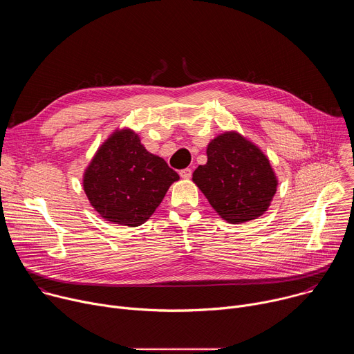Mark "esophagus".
<instances>
[{"instance_id":"34e87169","label":"esophagus","mask_w":354,"mask_h":354,"mask_svg":"<svg viewBox=\"0 0 354 354\" xmlns=\"http://www.w3.org/2000/svg\"><path fill=\"white\" fill-rule=\"evenodd\" d=\"M179 175H180L182 179H190L192 178V169L190 168H185V169H182L179 172Z\"/></svg>"}]
</instances>
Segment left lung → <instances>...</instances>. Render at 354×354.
<instances>
[{
	"label": "left lung",
	"mask_w": 354,
	"mask_h": 354,
	"mask_svg": "<svg viewBox=\"0 0 354 354\" xmlns=\"http://www.w3.org/2000/svg\"><path fill=\"white\" fill-rule=\"evenodd\" d=\"M207 162L193 172L216 213L231 224L259 218L277 190V176L263 151L239 134L224 131L207 145Z\"/></svg>",
	"instance_id": "obj_1"
}]
</instances>
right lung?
<instances>
[{
	"label": "right lung",
	"instance_id": "right-lung-1",
	"mask_svg": "<svg viewBox=\"0 0 354 354\" xmlns=\"http://www.w3.org/2000/svg\"><path fill=\"white\" fill-rule=\"evenodd\" d=\"M179 175L148 153L131 129L115 130L97 148L82 178L84 192L99 216L138 227L154 214Z\"/></svg>",
	"mask_w": 354,
	"mask_h": 354
}]
</instances>
